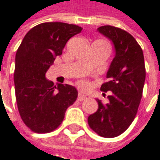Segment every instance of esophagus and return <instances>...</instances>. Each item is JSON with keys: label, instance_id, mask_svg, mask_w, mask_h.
<instances>
[{"label": "esophagus", "instance_id": "1", "mask_svg": "<svg viewBox=\"0 0 160 160\" xmlns=\"http://www.w3.org/2000/svg\"><path fill=\"white\" fill-rule=\"evenodd\" d=\"M87 98H86V96L85 95H83L82 93H79L78 94V99L79 100V101H83V100H85Z\"/></svg>", "mask_w": 160, "mask_h": 160}]
</instances>
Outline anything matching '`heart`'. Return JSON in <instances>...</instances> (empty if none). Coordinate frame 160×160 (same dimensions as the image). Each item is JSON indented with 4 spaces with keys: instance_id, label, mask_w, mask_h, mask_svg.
<instances>
[{
    "instance_id": "heart-1",
    "label": "heart",
    "mask_w": 160,
    "mask_h": 160,
    "mask_svg": "<svg viewBox=\"0 0 160 160\" xmlns=\"http://www.w3.org/2000/svg\"><path fill=\"white\" fill-rule=\"evenodd\" d=\"M79 85H81L82 87H86L87 86V82H84V81H82V82H79Z\"/></svg>"
}]
</instances>
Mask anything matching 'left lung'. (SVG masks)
<instances>
[{"label": "left lung", "instance_id": "left-lung-1", "mask_svg": "<svg viewBox=\"0 0 160 160\" xmlns=\"http://www.w3.org/2000/svg\"><path fill=\"white\" fill-rule=\"evenodd\" d=\"M98 31L114 45L115 56L107 72L108 82L103 92H112L109 102L97 99L98 111L88 117L90 128L99 136L114 138L124 133L133 122L142 97L145 82L143 52L136 39L128 32L110 25Z\"/></svg>", "mask_w": 160, "mask_h": 160}]
</instances>
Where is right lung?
Listing matches in <instances>:
<instances>
[{
	"label": "right lung",
	"mask_w": 160,
	"mask_h": 160,
	"mask_svg": "<svg viewBox=\"0 0 160 160\" xmlns=\"http://www.w3.org/2000/svg\"><path fill=\"white\" fill-rule=\"evenodd\" d=\"M82 28L63 22H45L31 29L16 54L14 73L18 112L24 124L35 133L56 129L72 105L78 91L68 84L57 86L46 78L56 56L62 55L66 42Z\"/></svg>",
	"instance_id": "1"
}]
</instances>
